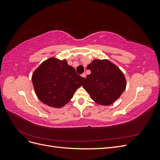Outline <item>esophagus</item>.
<instances>
[{"instance_id":"esophagus-1","label":"esophagus","mask_w":160,"mask_h":160,"mask_svg":"<svg viewBox=\"0 0 160 160\" xmlns=\"http://www.w3.org/2000/svg\"><path fill=\"white\" fill-rule=\"evenodd\" d=\"M81 77H83V78H86V74L85 73V72H83V73L81 75Z\"/></svg>"}]
</instances>
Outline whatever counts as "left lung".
Instances as JSON below:
<instances>
[{"label":"left lung","instance_id":"1","mask_svg":"<svg viewBox=\"0 0 160 160\" xmlns=\"http://www.w3.org/2000/svg\"><path fill=\"white\" fill-rule=\"evenodd\" d=\"M83 88L95 103L109 105L119 98L126 88V79L119 67L108 59H94L88 65Z\"/></svg>","mask_w":160,"mask_h":160}]
</instances>
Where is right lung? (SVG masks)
Wrapping results in <instances>:
<instances>
[{"label":"right lung","mask_w":160,"mask_h":160,"mask_svg":"<svg viewBox=\"0 0 160 160\" xmlns=\"http://www.w3.org/2000/svg\"><path fill=\"white\" fill-rule=\"evenodd\" d=\"M85 78L65 59L51 57L33 72L32 82L35 93L42 103L54 108L63 107L72 99Z\"/></svg>","instance_id":"obj_1"}]
</instances>
